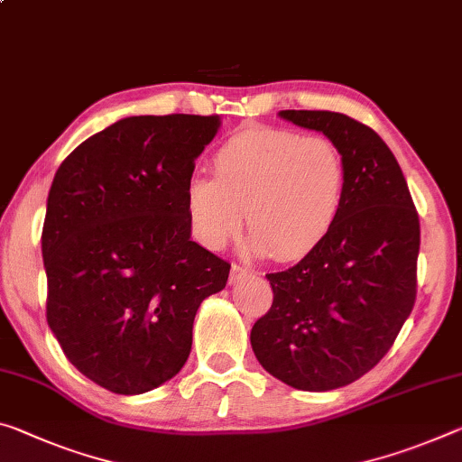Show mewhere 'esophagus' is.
<instances>
[{"label":"esophagus","mask_w":462,"mask_h":462,"mask_svg":"<svg viewBox=\"0 0 462 462\" xmlns=\"http://www.w3.org/2000/svg\"><path fill=\"white\" fill-rule=\"evenodd\" d=\"M248 275H253L251 269L243 267V265H236V263H234L232 269H230V283H236L240 280H245V277H248Z\"/></svg>","instance_id":"obj_1"}]
</instances>
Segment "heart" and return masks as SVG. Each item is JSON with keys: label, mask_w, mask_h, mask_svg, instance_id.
Masks as SVG:
<instances>
[{"label": "heart", "mask_w": 462, "mask_h": 462, "mask_svg": "<svg viewBox=\"0 0 462 462\" xmlns=\"http://www.w3.org/2000/svg\"><path fill=\"white\" fill-rule=\"evenodd\" d=\"M214 177L187 180L185 208L195 238L219 251L245 224L251 248L277 261L312 253L333 230L346 197V164L323 135L248 127L219 145Z\"/></svg>", "instance_id": "1"}]
</instances>
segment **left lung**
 <instances>
[{"instance_id": "obj_1", "label": "left lung", "mask_w": 462, "mask_h": 462, "mask_svg": "<svg viewBox=\"0 0 462 462\" xmlns=\"http://www.w3.org/2000/svg\"><path fill=\"white\" fill-rule=\"evenodd\" d=\"M280 116L339 148L346 197L323 243L267 275L273 304L254 323L251 346L271 376L323 393L374 368L411 314L420 217L397 158L374 129L331 111Z\"/></svg>"}]
</instances>
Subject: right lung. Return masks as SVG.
Instances as JSON below:
<instances>
[{"label":"right lung","instance_id":"add662e5","mask_svg":"<svg viewBox=\"0 0 462 462\" xmlns=\"http://www.w3.org/2000/svg\"><path fill=\"white\" fill-rule=\"evenodd\" d=\"M219 116H127L79 143L55 172L42 226L47 323L68 360L116 394L177 376L197 309L230 263L191 240L195 160Z\"/></svg>","mask_w":462,"mask_h":462}]
</instances>
